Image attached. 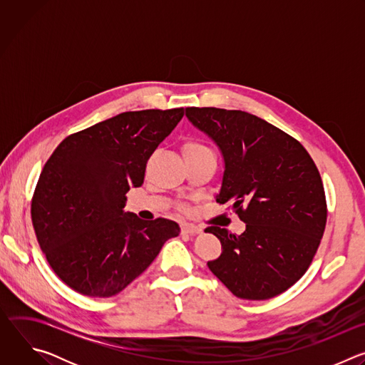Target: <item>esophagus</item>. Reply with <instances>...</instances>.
<instances>
[{
  "label": "esophagus",
  "mask_w": 365,
  "mask_h": 365,
  "mask_svg": "<svg viewBox=\"0 0 365 365\" xmlns=\"http://www.w3.org/2000/svg\"><path fill=\"white\" fill-rule=\"evenodd\" d=\"M182 232L183 234H189V235H195V234H200L202 228L196 227V225H190V224H183L182 227Z\"/></svg>",
  "instance_id": "esophagus-1"
}]
</instances>
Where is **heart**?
<instances>
[{
	"instance_id": "obj_1",
	"label": "heart",
	"mask_w": 365,
	"mask_h": 365,
	"mask_svg": "<svg viewBox=\"0 0 365 365\" xmlns=\"http://www.w3.org/2000/svg\"><path fill=\"white\" fill-rule=\"evenodd\" d=\"M183 154H185V159L187 158H193V155H205V154H214L212 150L207 147L206 144H203L199 140H187L183 147Z\"/></svg>"
}]
</instances>
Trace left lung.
<instances>
[{
  "instance_id": "8db88e82",
  "label": "left lung",
  "mask_w": 365,
  "mask_h": 365,
  "mask_svg": "<svg viewBox=\"0 0 365 365\" xmlns=\"http://www.w3.org/2000/svg\"><path fill=\"white\" fill-rule=\"evenodd\" d=\"M186 117L220 147L225 170L217 202L245 222L241 235L218 225L222 245L210 270L247 300L272 299L309 269L327 225L319 170L306 148L270 123L240 110L189 107Z\"/></svg>"
}]
</instances>
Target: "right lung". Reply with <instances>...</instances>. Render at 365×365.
<instances>
[{"mask_svg": "<svg viewBox=\"0 0 365 365\" xmlns=\"http://www.w3.org/2000/svg\"><path fill=\"white\" fill-rule=\"evenodd\" d=\"M183 108L118 114L68 135L46 162L31 199V222L47 263L75 292L111 297L135 280L175 221L124 212L125 193L144 182L147 160Z\"/></svg>", "mask_w": 365, "mask_h": 365, "instance_id": "obj_1", "label": "right lung"}]
</instances>
